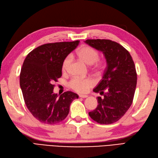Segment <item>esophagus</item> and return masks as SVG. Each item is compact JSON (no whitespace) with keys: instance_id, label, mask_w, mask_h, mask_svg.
I'll list each match as a JSON object with an SVG mask.
<instances>
[{"instance_id":"esophagus-1","label":"esophagus","mask_w":158,"mask_h":158,"mask_svg":"<svg viewBox=\"0 0 158 158\" xmlns=\"http://www.w3.org/2000/svg\"><path fill=\"white\" fill-rule=\"evenodd\" d=\"M79 98H85L87 97V95H83V94H79Z\"/></svg>"}]
</instances>
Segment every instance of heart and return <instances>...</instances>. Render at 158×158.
I'll return each mask as SVG.
<instances>
[{"mask_svg": "<svg viewBox=\"0 0 158 158\" xmlns=\"http://www.w3.org/2000/svg\"><path fill=\"white\" fill-rule=\"evenodd\" d=\"M77 56L87 64L94 65V68L97 70H101L103 68V62L98 60L99 54L98 51L89 46L83 45L80 46L77 51ZM71 63V57H65L62 64V70L64 73L67 72L69 64ZM94 85V81L91 78L74 77L69 82V86L72 89L78 93H87Z\"/></svg>", "mask_w": 158, "mask_h": 158, "instance_id": "obj_1", "label": "heart"}]
</instances>
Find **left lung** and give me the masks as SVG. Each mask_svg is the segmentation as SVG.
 Masks as SVG:
<instances>
[{
  "mask_svg": "<svg viewBox=\"0 0 158 158\" xmlns=\"http://www.w3.org/2000/svg\"><path fill=\"white\" fill-rule=\"evenodd\" d=\"M85 43L102 51L107 62L103 77L94 89L104 98H98L97 108L89 115L98 123L112 124L133 103L137 79L134 61L129 51L110 40H87Z\"/></svg>",
  "mask_w": 158,
  "mask_h": 158,
  "instance_id": "left-lung-1",
  "label": "left lung"
}]
</instances>
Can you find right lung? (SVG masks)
<instances>
[{"instance_id": "1", "label": "right lung", "mask_w": 158, "mask_h": 158, "mask_svg": "<svg viewBox=\"0 0 158 158\" xmlns=\"http://www.w3.org/2000/svg\"><path fill=\"white\" fill-rule=\"evenodd\" d=\"M79 42L45 44L31 51L24 60L19 79L22 94L29 112L40 123L61 122L68 116L71 102L78 98L69 91L58 98L53 93V83L61 77L62 62Z\"/></svg>"}]
</instances>
